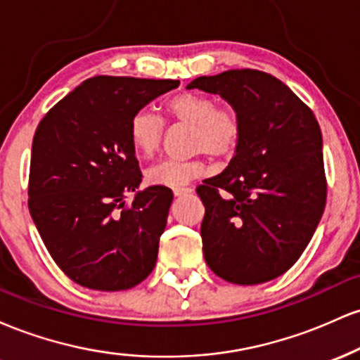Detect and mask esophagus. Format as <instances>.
<instances>
[{
	"instance_id": "34e87169",
	"label": "esophagus",
	"mask_w": 360,
	"mask_h": 360,
	"mask_svg": "<svg viewBox=\"0 0 360 360\" xmlns=\"http://www.w3.org/2000/svg\"><path fill=\"white\" fill-rule=\"evenodd\" d=\"M193 191L191 186H179V188H174V196H186Z\"/></svg>"
}]
</instances>
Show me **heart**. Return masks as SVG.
Here are the masks:
<instances>
[{
    "label": "heart",
    "instance_id": "b5f03b06",
    "mask_svg": "<svg viewBox=\"0 0 360 360\" xmlns=\"http://www.w3.org/2000/svg\"><path fill=\"white\" fill-rule=\"evenodd\" d=\"M166 117L172 122L191 125V148L208 152L218 159H230L242 142V120L237 110L217 106L213 96L203 93H179L164 103ZM164 122L150 110L135 111L128 123L131 147L142 157H152L162 142ZM208 172L206 160L162 159L146 171L150 184L179 188Z\"/></svg>",
    "mask_w": 360,
    "mask_h": 360
}]
</instances>
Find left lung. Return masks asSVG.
<instances>
[{
    "instance_id": "8db88e82",
    "label": "left lung",
    "mask_w": 360,
    "mask_h": 360,
    "mask_svg": "<svg viewBox=\"0 0 360 360\" xmlns=\"http://www.w3.org/2000/svg\"><path fill=\"white\" fill-rule=\"evenodd\" d=\"M193 88L220 94L243 127L229 167L196 188L205 260L229 283H267L295 266L323 214L320 125L284 82L255 69L196 77Z\"/></svg>"
}]
</instances>
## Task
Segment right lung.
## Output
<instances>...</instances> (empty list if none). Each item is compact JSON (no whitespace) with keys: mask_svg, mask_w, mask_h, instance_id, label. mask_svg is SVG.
<instances>
[{"mask_svg":"<svg viewBox=\"0 0 360 360\" xmlns=\"http://www.w3.org/2000/svg\"><path fill=\"white\" fill-rule=\"evenodd\" d=\"M179 81L94 76L62 98L32 143L28 210L49 254L74 283L122 291L155 267L172 191L142 183L128 139L135 111ZM128 192L134 201L124 203Z\"/></svg>","mask_w":360,"mask_h":360,"instance_id":"1","label":"right lung"}]
</instances>
